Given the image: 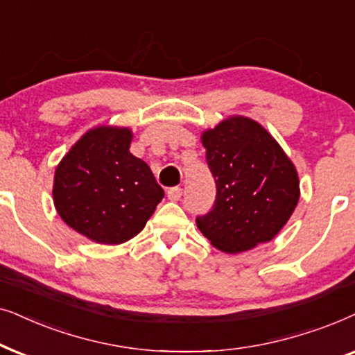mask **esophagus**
<instances>
[{"mask_svg":"<svg viewBox=\"0 0 355 355\" xmlns=\"http://www.w3.org/2000/svg\"><path fill=\"white\" fill-rule=\"evenodd\" d=\"M183 195V188L180 187H173V188H168L167 190V198L170 201H178Z\"/></svg>","mask_w":355,"mask_h":355,"instance_id":"1","label":"esophagus"}]
</instances>
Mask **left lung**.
<instances>
[{
    "label": "left lung",
    "instance_id": "8db88e82",
    "mask_svg": "<svg viewBox=\"0 0 355 355\" xmlns=\"http://www.w3.org/2000/svg\"><path fill=\"white\" fill-rule=\"evenodd\" d=\"M216 182L212 209L196 217L201 234L240 253L279 234L299 202V175L277 141L247 116H229L201 136Z\"/></svg>",
    "mask_w": 355,
    "mask_h": 355
}]
</instances>
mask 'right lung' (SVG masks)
<instances>
[{"mask_svg": "<svg viewBox=\"0 0 355 355\" xmlns=\"http://www.w3.org/2000/svg\"><path fill=\"white\" fill-rule=\"evenodd\" d=\"M128 128L89 130L55 170L53 202L71 229L97 243L133 239L164 198L149 165L130 153Z\"/></svg>", "mask_w": 355, "mask_h": 355, "instance_id": "add662e5", "label": "right lung"}]
</instances>
